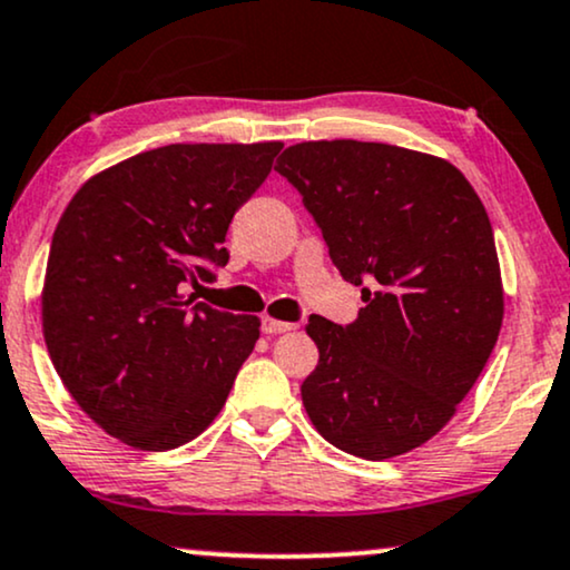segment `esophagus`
Returning <instances> with one entry per match:
<instances>
[{
  "instance_id": "34e87169",
  "label": "esophagus",
  "mask_w": 570,
  "mask_h": 570,
  "mask_svg": "<svg viewBox=\"0 0 570 570\" xmlns=\"http://www.w3.org/2000/svg\"><path fill=\"white\" fill-rule=\"evenodd\" d=\"M292 328H297V324H289V321L271 318V315H265V318H263V332L265 334H284V332H292Z\"/></svg>"
}]
</instances>
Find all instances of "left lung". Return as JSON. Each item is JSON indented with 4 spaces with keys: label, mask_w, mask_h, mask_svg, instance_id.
<instances>
[{
    "label": "left lung",
    "mask_w": 570,
    "mask_h": 570,
    "mask_svg": "<svg viewBox=\"0 0 570 570\" xmlns=\"http://www.w3.org/2000/svg\"><path fill=\"white\" fill-rule=\"evenodd\" d=\"M276 173L299 190L342 278L368 284L351 326L311 315L307 416L353 456L406 454L456 414L502 328L483 202L454 164L387 142H297Z\"/></svg>",
    "instance_id": "left-lung-1"
}]
</instances>
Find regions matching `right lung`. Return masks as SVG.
I'll use <instances>...</instances> for the list:
<instances>
[{"label": "right lung", "instance_id": "add662e5", "mask_svg": "<svg viewBox=\"0 0 570 570\" xmlns=\"http://www.w3.org/2000/svg\"><path fill=\"white\" fill-rule=\"evenodd\" d=\"M284 142H175L102 169L52 233L42 332L79 409L140 451L194 441L225 406L257 315L196 303Z\"/></svg>", "mask_w": 570, "mask_h": 570}]
</instances>
